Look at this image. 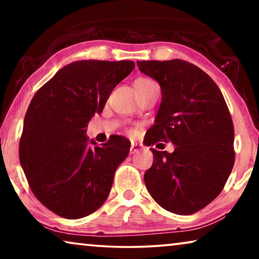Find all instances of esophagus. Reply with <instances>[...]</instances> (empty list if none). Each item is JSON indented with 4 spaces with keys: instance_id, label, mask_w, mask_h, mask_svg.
Returning a JSON list of instances; mask_svg holds the SVG:
<instances>
[{
    "instance_id": "1",
    "label": "esophagus",
    "mask_w": 259,
    "mask_h": 259,
    "mask_svg": "<svg viewBox=\"0 0 259 259\" xmlns=\"http://www.w3.org/2000/svg\"><path fill=\"white\" fill-rule=\"evenodd\" d=\"M143 148H144V146L142 145V144L133 142V143H131V147H130V154H136V153L142 151Z\"/></svg>"
}]
</instances>
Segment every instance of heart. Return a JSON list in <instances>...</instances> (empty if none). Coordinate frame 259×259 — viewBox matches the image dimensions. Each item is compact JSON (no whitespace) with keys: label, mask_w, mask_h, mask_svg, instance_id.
Wrapping results in <instances>:
<instances>
[{"label":"heart","mask_w":259,"mask_h":259,"mask_svg":"<svg viewBox=\"0 0 259 259\" xmlns=\"http://www.w3.org/2000/svg\"><path fill=\"white\" fill-rule=\"evenodd\" d=\"M151 80H147V78H139V80L136 81V84H146V83H151Z\"/></svg>","instance_id":"1"}]
</instances>
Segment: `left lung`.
I'll return each instance as SVG.
<instances>
[{"mask_svg": "<svg viewBox=\"0 0 259 259\" xmlns=\"http://www.w3.org/2000/svg\"><path fill=\"white\" fill-rule=\"evenodd\" d=\"M139 71L161 88V104L146 145L172 143V153L154 148L144 175L152 198L177 214L199 211L219 195L234 164V126L225 99L202 69L185 60H137Z\"/></svg>", "mask_w": 259, "mask_h": 259, "instance_id": "8db88e82", "label": "left lung"}]
</instances>
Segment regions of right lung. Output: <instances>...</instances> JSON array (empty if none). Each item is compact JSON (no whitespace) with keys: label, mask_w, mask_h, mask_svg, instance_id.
Listing matches in <instances>:
<instances>
[{"label":"right lung","mask_w":259,"mask_h":259,"mask_svg":"<svg viewBox=\"0 0 259 259\" xmlns=\"http://www.w3.org/2000/svg\"><path fill=\"white\" fill-rule=\"evenodd\" d=\"M134 68L131 60L73 61L30 102L19 144L20 164L34 195L58 216L85 217L107 199L130 142L115 136L97 145L85 128Z\"/></svg>","instance_id":"add662e5"}]
</instances>
